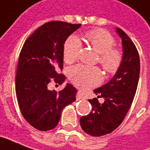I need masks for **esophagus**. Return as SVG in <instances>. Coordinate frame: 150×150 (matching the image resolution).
Masks as SVG:
<instances>
[{"label":"esophagus","mask_w":150,"mask_h":150,"mask_svg":"<svg viewBox=\"0 0 150 150\" xmlns=\"http://www.w3.org/2000/svg\"><path fill=\"white\" fill-rule=\"evenodd\" d=\"M76 98H77V100L79 101V100H81V99H84L85 98H84V95L81 92H77V96H76Z\"/></svg>","instance_id":"obj_1"}]
</instances>
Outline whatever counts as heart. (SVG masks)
Masks as SVG:
<instances>
[{"instance_id":"b5f03b06","label":"heart","mask_w":150,"mask_h":150,"mask_svg":"<svg viewBox=\"0 0 150 150\" xmlns=\"http://www.w3.org/2000/svg\"><path fill=\"white\" fill-rule=\"evenodd\" d=\"M86 39L93 49L99 54L98 62L108 73H115L120 67L122 54L120 50L113 48L115 41L111 34L103 30H93L86 34ZM81 43L76 36H70L64 46V59L67 63H73L80 54ZM69 77L75 86L87 89L98 85L102 76L98 68L83 65L72 67L69 72Z\"/></svg>"}]
</instances>
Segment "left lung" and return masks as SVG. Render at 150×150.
<instances>
[{
	"mask_svg": "<svg viewBox=\"0 0 150 150\" xmlns=\"http://www.w3.org/2000/svg\"><path fill=\"white\" fill-rule=\"evenodd\" d=\"M115 31L122 41L120 67L107 83L94 90L98 98H103V103H99L96 98L89 99L92 111L80 119L82 130L93 137L111 133L120 126L131 107L137 89L140 76L137 49L126 33L120 28H115Z\"/></svg>",
	"mask_w": 150,
	"mask_h": 150,
	"instance_id": "8db88e82",
	"label": "left lung"
}]
</instances>
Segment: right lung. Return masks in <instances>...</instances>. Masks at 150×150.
<instances>
[{
  "mask_svg": "<svg viewBox=\"0 0 150 150\" xmlns=\"http://www.w3.org/2000/svg\"><path fill=\"white\" fill-rule=\"evenodd\" d=\"M81 24L50 22L26 39L20 52L16 76V95L23 117L39 131L56 127L64 107L76 100L77 90L67 83L62 90H49L54 80L62 84L64 45Z\"/></svg>",
  "mask_w": 150,
  "mask_h": 150,
  "instance_id": "right-lung-1",
  "label": "right lung"
}]
</instances>
